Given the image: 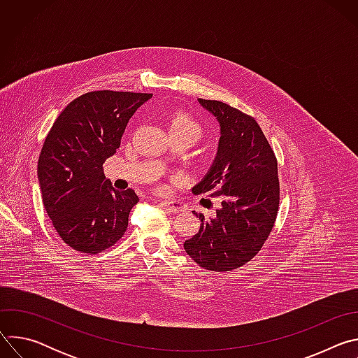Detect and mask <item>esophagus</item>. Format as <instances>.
<instances>
[{"instance_id": "esophagus-1", "label": "esophagus", "mask_w": 358, "mask_h": 358, "mask_svg": "<svg viewBox=\"0 0 358 358\" xmlns=\"http://www.w3.org/2000/svg\"><path fill=\"white\" fill-rule=\"evenodd\" d=\"M163 206L166 207V210L171 214H180V213H184L185 211V203L180 202V201H163L162 202Z\"/></svg>"}]
</instances>
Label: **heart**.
I'll return each instance as SVG.
<instances>
[{
	"mask_svg": "<svg viewBox=\"0 0 358 358\" xmlns=\"http://www.w3.org/2000/svg\"><path fill=\"white\" fill-rule=\"evenodd\" d=\"M170 129H181V130L189 131L196 138H199V136H201V126L195 120H192L191 117H188L185 115L176 116L170 123Z\"/></svg>",
	"mask_w": 358,
	"mask_h": 358,
	"instance_id": "b5f03b06",
	"label": "heart"
}]
</instances>
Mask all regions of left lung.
Returning a JSON list of instances; mask_svg holds the SVG:
<instances>
[{"label": "left lung", "instance_id": "1", "mask_svg": "<svg viewBox=\"0 0 358 358\" xmlns=\"http://www.w3.org/2000/svg\"><path fill=\"white\" fill-rule=\"evenodd\" d=\"M220 123L217 156L191 191L221 196L214 217L201 220L198 232L184 242L201 268L228 272L249 262L268 239L279 207L278 162L253 117L218 100L198 99Z\"/></svg>", "mask_w": 358, "mask_h": 358}]
</instances>
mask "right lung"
I'll use <instances>...</instances> for the list:
<instances>
[{"label": "right lung", "mask_w": 358, "mask_h": 358, "mask_svg": "<svg viewBox=\"0 0 358 358\" xmlns=\"http://www.w3.org/2000/svg\"><path fill=\"white\" fill-rule=\"evenodd\" d=\"M151 93L97 90L62 110L38 160V181L48 217L64 242L99 253L117 242L138 202L133 189L117 191L103 163L120 147L130 117Z\"/></svg>", "instance_id": "add662e5"}]
</instances>
